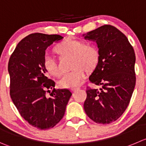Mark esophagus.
<instances>
[{"label": "esophagus", "instance_id": "34e87169", "mask_svg": "<svg viewBox=\"0 0 146 146\" xmlns=\"http://www.w3.org/2000/svg\"><path fill=\"white\" fill-rule=\"evenodd\" d=\"M79 89H80V88H79V87H77V88H73V89H72V91L73 92H75L77 91V90H78Z\"/></svg>", "mask_w": 146, "mask_h": 146}]
</instances>
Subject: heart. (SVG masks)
Wrapping results in <instances>:
<instances>
[{
	"instance_id": "1",
	"label": "heart",
	"mask_w": 146,
	"mask_h": 146,
	"mask_svg": "<svg viewBox=\"0 0 146 146\" xmlns=\"http://www.w3.org/2000/svg\"><path fill=\"white\" fill-rule=\"evenodd\" d=\"M60 55L72 56V71L65 74L59 81V85L63 88H74L82 84L86 76L85 69L92 71L98 64L100 57L99 48L91 43L82 40L65 39L55 48ZM44 67L48 74L55 77L61 75L60 69L54 59L48 54L44 57Z\"/></svg>"
}]
</instances>
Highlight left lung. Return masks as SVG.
I'll use <instances>...</instances> for the list:
<instances>
[{
    "instance_id": "left-lung-1",
    "label": "left lung",
    "mask_w": 146,
    "mask_h": 146,
    "mask_svg": "<svg viewBox=\"0 0 146 146\" xmlns=\"http://www.w3.org/2000/svg\"><path fill=\"white\" fill-rule=\"evenodd\" d=\"M83 36L98 44L100 57L89 80L102 86L100 90L87 87L84 111L95 123L110 124L123 115L133 95L136 81L134 49L126 36L111 25L100 26Z\"/></svg>"
}]
</instances>
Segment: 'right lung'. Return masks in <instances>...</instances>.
<instances>
[{
	"label": "right lung",
	"instance_id": "add662e5",
	"mask_svg": "<svg viewBox=\"0 0 146 146\" xmlns=\"http://www.w3.org/2000/svg\"><path fill=\"white\" fill-rule=\"evenodd\" d=\"M62 38L57 34H30L18 44L8 62L12 101L21 117L39 130L51 128L62 120L72 95L68 89L54 88L43 64L47 47Z\"/></svg>",
	"mask_w": 146,
	"mask_h": 146
}]
</instances>
